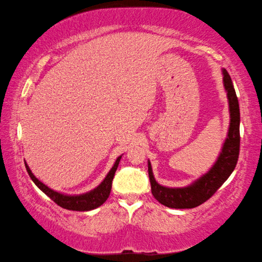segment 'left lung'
Listing matches in <instances>:
<instances>
[{"instance_id":"8db88e82","label":"left lung","mask_w":262,"mask_h":262,"mask_svg":"<svg viewBox=\"0 0 262 262\" xmlns=\"http://www.w3.org/2000/svg\"><path fill=\"white\" fill-rule=\"evenodd\" d=\"M223 82L225 90L228 92L229 107H230V128L228 137L222 149L219 159L210 171L202 178L195 181L193 185L184 188H167L156 183L154 178L151 164L148 162V172L151 193L155 199L162 205L176 209H189L202 205L216 193L224 181L232 173L237 165L241 148V134H239V122H241V112H239L238 98L234 91L233 84L227 70L223 69Z\"/></svg>"}]
</instances>
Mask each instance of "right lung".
I'll list each match as a JSON object with an SVG mask.
<instances>
[{
	"label": "right lung",
	"instance_id": "right-lung-1",
	"mask_svg": "<svg viewBox=\"0 0 262 262\" xmlns=\"http://www.w3.org/2000/svg\"><path fill=\"white\" fill-rule=\"evenodd\" d=\"M121 157H119L113 167L111 168L108 174L106 176L103 183H101L98 187L95 188L91 192L82 195H75V196H70V195H64L61 193H57L55 190L48 188L46 185H43L41 181H39L35 177L33 176L32 172L28 166V164H25L26 171H28L29 176L31 179L33 180V183L40 188L43 193H45L48 198H51L53 201H54L57 206H60L64 209L68 210H76V211H88L92 210L95 208L99 207L103 205V203L107 200L108 195L111 193V188H112V181L114 178V173L117 171L119 162H120Z\"/></svg>",
	"mask_w": 262,
	"mask_h": 262
}]
</instances>
